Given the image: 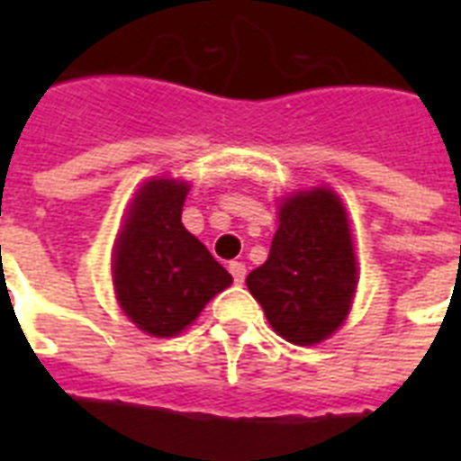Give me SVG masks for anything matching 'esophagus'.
<instances>
[{
    "mask_svg": "<svg viewBox=\"0 0 461 461\" xmlns=\"http://www.w3.org/2000/svg\"><path fill=\"white\" fill-rule=\"evenodd\" d=\"M230 273H231V277H234V282H237V285H241L246 277V266L244 263H239V260H231Z\"/></svg>",
    "mask_w": 461,
    "mask_h": 461,
    "instance_id": "obj_1",
    "label": "esophagus"
}]
</instances>
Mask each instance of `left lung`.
I'll return each instance as SVG.
<instances>
[{
  "label": "left lung",
  "mask_w": 461,
  "mask_h": 461,
  "mask_svg": "<svg viewBox=\"0 0 461 461\" xmlns=\"http://www.w3.org/2000/svg\"><path fill=\"white\" fill-rule=\"evenodd\" d=\"M347 210L335 191H296L280 203L270 256L246 277L267 322L292 344H318L344 322L357 292Z\"/></svg>",
  "instance_id": "obj_1"
}]
</instances>
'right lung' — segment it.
Returning a JSON list of instances; mask_svg holds the SVG:
<instances>
[{
	"label": "right lung",
	"instance_id": "1",
	"mask_svg": "<svg viewBox=\"0 0 461 461\" xmlns=\"http://www.w3.org/2000/svg\"><path fill=\"white\" fill-rule=\"evenodd\" d=\"M186 194V181H146L114 241L112 282L119 306L153 337L179 335L231 285V275L181 224Z\"/></svg>",
	"mask_w": 461,
	"mask_h": 461
}]
</instances>
